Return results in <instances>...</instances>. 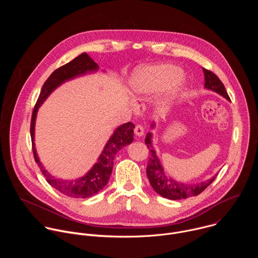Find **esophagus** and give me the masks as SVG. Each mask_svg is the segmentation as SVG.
I'll return each mask as SVG.
<instances>
[{
	"label": "esophagus",
	"mask_w": 258,
	"mask_h": 258,
	"mask_svg": "<svg viewBox=\"0 0 258 258\" xmlns=\"http://www.w3.org/2000/svg\"><path fill=\"white\" fill-rule=\"evenodd\" d=\"M135 134H136V136H138V137H142L143 135H144V127L141 125V124H137L136 126H135Z\"/></svg>",
	"instance_id": "34e87169"
}]
</instances>
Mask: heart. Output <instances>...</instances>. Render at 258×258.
I'll list each match as a JSON object with an SVG mask.
<instances>
[{"mask_svg":"<svg viewBox=\"0 0 258 258\" xmlns=\"http://www.w3.org/2000/svg\"><path fill=\"white\" fill-rule=\"evenodd\" d=\"M180 68L169 63L140 66L134 70L128 80L132 94L146 98L163 91L160 106H167L185 87Z\"/></svg>","mask_w":258,"mask_h":258,"instance_id":"obj_1","label":"heart"}]
</instances>
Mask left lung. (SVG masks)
Returning a JSON list of instances; mask_svg holds the SVG:
<instances>
[{
    "instance_id": "8db88e82",
    "label": "left lung",
    "mask_w": 258,
    "mask_h": 258,
    "mask_svg": "<svg viewBox=\"0 0 258 258\" xmlns=\"http://www.w3.org/2000/svg\"><path fill=\"white\" fill-rule=\"evenodd\" d=\"M203 72H204V78H205L204 88L222 95L227 100H230V97L225 89L224 84L217 78V76H215L212 71L207 70L205 68H203ZM145 143L147 147H148L149 154H150L148 165H147V169H146L147 176H148L149 181L154 191L159 195H161L162 197L170 200H180V199H186L189 197L197 196L200 193H202L214 180L215 176L205 181L197 182V183H183V182H179L172 179L170 176H168L164 172V169L160 163V160L156 155V151L154 150L152 146L151 133L147 134Z\"/></svg>"
}]
</instances>
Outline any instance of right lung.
Here are the masks:
<instances>
[{"label":"right lung","mask_w":258,"mask_h":258,"mask_svg":"<svg viewBox=\"0 0 258 258\" xmlns=\"http://www.w3.org/2000/svg\"><path fill=\"white\" fill-rule=\"evenodd\" d=\"M99 69L98 64L87 54L83 53L77 58L71 60L69 63L56 69L52 75L45 82L39 99L36 101L30 121V137L32 143V152L35 162L38 163L42 173L46 177L50 185L61 192L62 194L72 197V198H89L98 192H100L109 180L113 168V160L116 153L122 149L124 146L131 144L134 141V128L135 124L133 122H126L118 126L111 138L109 139L104 147L101 155L99 156L97 162L93 165L90 171L83 177L66 180L61 178H56L51 175L42 165L40 158L38 157L34 146V125L38 110L44 101L50 96V94L57 89L60 85L66 81L72 80L80 76H85L86 73L95 72Z\"/></svg>","instance_id":"right-lung-1"}]
</instances>
